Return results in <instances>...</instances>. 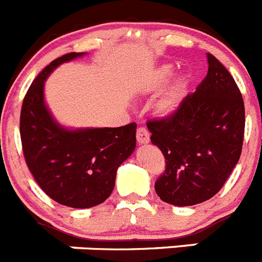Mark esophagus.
Returning <instances> with one entry per match:
<instances>
[{
	"label": "esophagus",
	"mask_w": 262,
	"mask_h": 262,
	"mask_svg": "<svg viewBox=\"0 0 262 262\" xmlns=\"http://www.w3.org/2000/svg\"><path fill=\"white\" fill-rule=\"evenodd\" d=\"M150 140V136H149V132L145 126H140L137 129V141L138 144H147Z\"/></svg>",
	"instance_id": "34e87169"
}]
</instances>
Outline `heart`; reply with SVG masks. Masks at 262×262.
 <instances>
[{"label":"heart","instance_id":"1","mask_svg":"<svg viewBox=\"0 0 262 262\" xmlns=\"http://www.w3.org/2000/svg\"><path fill=\"white\" fill-rule=\"evenodd\" d=\"M170 75H171V68L163 67L162 70H161V71L157 74V77H156V80H154L153 87L154 88L161 87V85H162V84L165 83L167 79H169ZM183 88H185V83H183V81H181L179 84H177V85L174 87V90H172L169 95H166V96L163 97V99L158 103L159 112L165 113V115H167V113H171L172 111H174V109L178 106L179 99H181L182 92H183Z\"/></svg>","mask_w":262,"mask_h":262}]
</instances>
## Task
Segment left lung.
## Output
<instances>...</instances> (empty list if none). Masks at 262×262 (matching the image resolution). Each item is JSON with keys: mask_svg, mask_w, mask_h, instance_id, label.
Masks as SVG:
<instances>
[{"mask_svg": "<svg viewBox=\"0 0 262 262\" xmlns=\"http://www.w3.org/2000/svg\"><path fill=\"white\" fill-rule=\"evenodd\" d=\"M207 59L208 72L196 91L170 115L146 122L151 144L166 159L154 188L174 206H194L217 194L243 149L244 100L228 70L212 54Z\"/></svg>", "mask_w": 262, "mask_h": 262, "instance_id": "8db88e82", "label": "left lung"}]
</instances>
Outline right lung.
Returning <instances> with one entry per match:
<instances>
[{"mask_svg":"<svg viewBox=\"0 0 262 262\" xmlns=\"http://www.w3.org/2000/svg\"><path fill=\"white\" fill-rule=\"evenodd\" d=\"M84 55L70 52L43 68L25 95L19 118L22 150L34 179L51 199L90 208L112 194L118 166L133 153L136 128L68 130L54 121L43 100L45 80L60 63Z\"/></svg>","mask_w":262,"mask_h":262,"instance_id":"1","label":"right lung"}]
</instances>
